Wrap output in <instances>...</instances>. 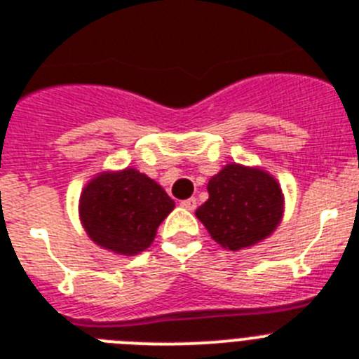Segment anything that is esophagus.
Returning <instances> with one entry per match:
<instances>
[{"label": "esophagus", "instance_id": "obj_1", "mask_svg": "<svg viewBox=\"0 0 359 359\" xmlns=\"http://www.w3.org/2000/svg\"><path fill=\"white\" fill-rule=\"evenodd\" d=\"M180 206H182L184 210H189V212H191V210L197 208V201H195L194 197H191V199H184V201H180Z\"/></svg>", "mask_w": 359, "mask_h": 359}]
</instances>
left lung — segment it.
<instances>
[{
	"label": "left lung",
	"instance_id": "1",
	"mask_svg": "<svg viewBox=\"0 0 359 359\" xmlns=\"http://www.w3.org/2000/svg\"><path fill=\"white\" fill-rule=\"evenodd\" d=\"M208 201L195 215L221 247L240 250L265 240L280 225L284 195L260 168L226 164L208 182Z\"/></svg>",
	"mask_w": 359,
	"mask_h": 359
}]
</instances>
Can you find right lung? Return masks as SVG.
Listing matches in <instances>:
<instances>
[{
  "label": "right lung",
  "mask_w": 359,
  "mask_h": 359,
  "mask_svg": "<svg viewBox=\"0 0 359 359\" xmlns=\"http://www.w3.org/2000/svg\"><path fill=\"white\" fill-rule=\"evenodd\" d=\"M173 208L164 188L134 168L95 175L79 199V217L90 240L125 256L147 249Z\"/></svg>",
  "instance_id": "obj_1"
}]
</instances>
